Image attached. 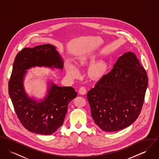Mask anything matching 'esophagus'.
<instances>
[{"label": "esophagus", "instance_id": "esophagus-1", "mask_svg": "<svg viewBox=\"0 0 159 159\" xmlns=\"http://www.w3.org/2000/svg\"><path fill=\"white\" fill-rule=\"evenodd\" d=\"M79 93L81 95H84L86 93V89L84 87H81L79 89Z\"/></svg>", "mask_w": 159, "mask_h": 159}]
</instances>
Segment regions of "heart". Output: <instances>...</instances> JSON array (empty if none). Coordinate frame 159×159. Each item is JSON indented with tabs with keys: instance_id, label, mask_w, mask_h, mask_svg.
I'll list each match as a JSON object with an SVG mask.
<instances>
[{
	"instance_id": "b5f03b06",
	"label": "heart",
	"mask_w": 159,
	"mask_h": 159,
	"mask_svg": "<svg viewBox=\"0 0 159 159\" xmlns=\"http://www.w3.org/2000/svg\"><path fill=\"white\" fill-rule=\"evenodd\" d=\"M95 56L94 55L83 56L80 59V64L84 65L87 62H90L95 60ZM107 71V66L103 62H99L95 63L91 67L90 73L91 76L95 78H101L104 76ZM66 71L68 76L71 78H77L80 75V71L75 64L67 62L66 64Z\"/></svg>"
}]
</instances>
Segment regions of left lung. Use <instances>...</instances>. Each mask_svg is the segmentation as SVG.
<instances>
[{
  "label": "left lung",
  "instance_id": "obj_1",
  "mask_svg": "<svg viewBox=\"0 0 159 159\" xmlns=\"http://www.w3.org/2000/svg\"><path fill=\"white\" fill-rule=\"evenodd\" d=\"M147 86L148 76L136 55L125 52L88 92L96 125L106 132L132 125L141 113Z\"/></svg>",
  "mask_w": 159,
  "mask_h": 159
}]
</instances>
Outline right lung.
Wrapping results in <instances>:
<instances>
[{
  "instance_id": "1",
  "label": "right lung",
  "mask_w": 159,
  "mask_h": 159,
  "mask_svg": "<svg viewBox=\"0 0 159 159\" xmlns=\"http://www.w3.org/2000/svg\"><path fill=\"white\" fill-rule=\"evenodd\" d=\"M36 67L62 70L64 60L52 45L24 48L16 55L13 64L9 95L25 128L37 134L51 135L62 125L68 104L77 93L71 86L60 87L49 81L43 98L31 97L25 92L24 83L27 70Z\"/></svg>"
}]
</instances>
